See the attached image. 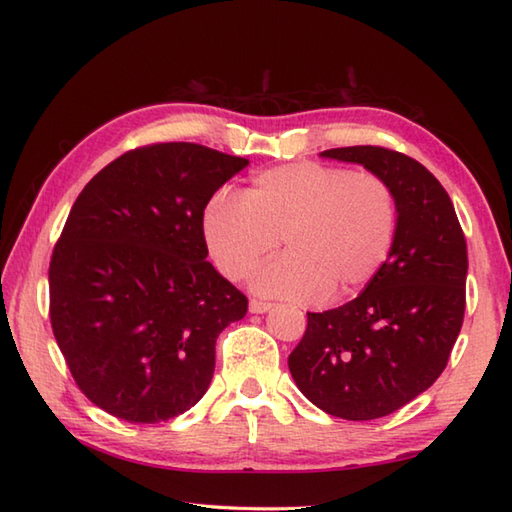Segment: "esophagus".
<instances>
[{
  "label": "esophagus",
  "mask_w": 512,
  "mask_h": 512,
  "mask_svg": "<svg viewBox=\"0 0 512 512\" xmlns=\"http://www.w3.org/2000/svg\"><path fill=\"white\" fill-rule=\"evenodd\" d=\"M270 308H273V303H266V301H259V299H250V303H248V310L253 314H264Z\"/></svg>",
  "instance_id": "obj_1"
}]
</instances>
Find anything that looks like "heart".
<instances>
[{"label":"heart","mask_w":512,"mask_h":512,"mask_svg":"<svg viewBox=\"0 0 512 512\" xmlns=\"http://www.w3.org/2000/svg\"><path fill=\"white\" fill-rule=\"evenodd\" d=\"M398 200L367 171L288 162L259 171L242 198L220 191L202 211V237L226 279H244L284 239L288 253L253 277L259 295L314 303L365 288L394 250Z\"/></svg>","instance_id":"heart-1"}]
</instances>
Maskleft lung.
I'll return each mask as SVG.
<instances>
[{
	"label": "left lung",
	"mask_w": 512,
	"mask_h": 512,
	"mask_svg": "<svg viewBox=\"0 0 512 512\" xmlns=\"http://www.w3.org/2000/svg\"><path fill=\"white\" fill-rule=\"evenodd\" d=\"M383 178L398 200V235L385 268L345 306L308 312L288 356L301 394L330 416L374 420L405 407L447 367L466 306V239L436 176L372 145L321 151Z\"/></svg>",
	"instance_id": "obj_1"
}]
</instances>
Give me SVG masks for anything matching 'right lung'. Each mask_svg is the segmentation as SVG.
<instances>
[{"mask_svg":"<svg viewBox=\"0 0 512 512\" xmlns=\"http://www.w3.org/2000/svg\"><path fill=\"white\" fill-rule=\"evenodd\" d=\"M248 165L193 143L127 151L85 184L50 259V321L96 407L156 424L211 385L248 299L206 262L202 211Z\"/></svg>","mask_w":512,"mask_h":512,"instance_id":"add662e5","label":"right lung"}]
</instances>
